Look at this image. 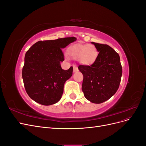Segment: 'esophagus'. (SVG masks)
Returning a JSON list of instances; mask_svg holds the SVG:
<instances>
[{
	"mask_svg": "<svg viewBox=\"0 0 146 146\" xmlns=\"http://www.w3.org/2000/svg\"><path fill=\"white\" fill-rule=\"evenodd\" d=\"M73 67H74V70H73V72H77L78 70V68L77 67V66H74Z\"/></svg>",
	"mask_w": 146,
	"mask_h": 146,
	"instance_id": "1",
	"label": "esophagus"
}]
</instances>
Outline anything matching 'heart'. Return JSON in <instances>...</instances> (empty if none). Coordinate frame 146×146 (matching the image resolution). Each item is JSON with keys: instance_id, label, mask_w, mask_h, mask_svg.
Listing matches in <instances>:
<instances>
[{"instance_id": "b5f03b06", "label": "heart", "mask_w": 146, "mask_h": 146, "mask_svg": "<svg viewBox=\"0 0 146 146\" xmlns=\"http://www.w3.org/2000/svg\"><path fill=\"white\" fill-rule=\"evenodd\" d=\"M68 54L74 59H79L80 62L85 65L94 63L98 56V51L92 44H74L68 48Z\"/></svg>"}]
</instances>
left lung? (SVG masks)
I'll return each mask as SVG.
<instances>
[{
	"label": "left lung",
	"instance_id": "left-lung-1",
	"mask_svg": "<svg viewBox=\"0 0 146 146\" xmlns=\"http://www.w3.org/2000/svg\"><path fill=\"white\" fill-rule=\"evenodd\" d=\"M99 52L91 65H79L83 80L82 89L85 98L101 104L116 93L120 85L122 68L120 56L107 44L92 42Z\"/></svg>",
	"mask_w": 146,
	"mask_h": 146
}]
</instances>
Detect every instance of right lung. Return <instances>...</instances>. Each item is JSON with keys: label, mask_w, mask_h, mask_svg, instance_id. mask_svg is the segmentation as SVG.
<instances>
[{"label": "right lung", "mask_w": 146, "mask_h": 146, "mask_svg": "<svg viewBox=\"0 0 146 146\" xmlns=\"http://www.w3.org/2000/svg\"><path fill=\"white\" fill-rule=\"evenodd\" d=\"M76 40L68 37L39 41L26 52L22 76L26 92L36 102L50 105L61 99L64 83L73 71L72 66L61 69L60 63L64 60L61 48Z\"/></svg>", "instance_id": "add662e5"}]
</instances>
